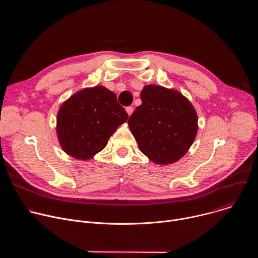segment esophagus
I'll return each instance as SVG.
<instances>
[{"label":"esophagus","mask_w":258,"mask_h":258,"mask_svg":"<svg viewBox=\"0 0 258 258\" xmlns=\"http://www.w3.org/2000/svg\"><path fill=\"white\" fill-rule=\"evenodd\" d=\"M125 110H126V112H127L128 115H131V114L134 112V108H133L132 106H127V107L125 108Z\"/></svg>","instance_id":"esophagus-1"}]
</instances>
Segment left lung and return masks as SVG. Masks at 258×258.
<instances>
[{"instance_id": "8db88e82", "label": "left lung", "mask_w": 258, "mask_h": 258, "mask_svg": "<svg viewBox=\"0 0 258 258\" xmlns=\"http://www.w3.org/2000/svg\"><path fill=\"white\" fill-rule=\"evenodd\" d=\"M141 100L127 121L140 150L157 164L177 161L198 131L194 107L178 92L154 85L144 87Z\"/></svg>"}]
</instances>
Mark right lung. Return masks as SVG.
Masks as SVG:
<instances>
[{"label":"right lung","mask_w":258,"mask_h":258,"mask_svg":"<svg viewBox=\"0 0 258 258\" xmlns=\"http://www.w3.org/2000/svg\"><path fill=\"white\" fill-rule=\"evenodd\" d=\"M128 115L115 94L98 86L85 89L62 104L57 115V135L62 149L86 160L105 148Z\"/></svg>","instance_id":"right-lung-1"}]
</instances>
